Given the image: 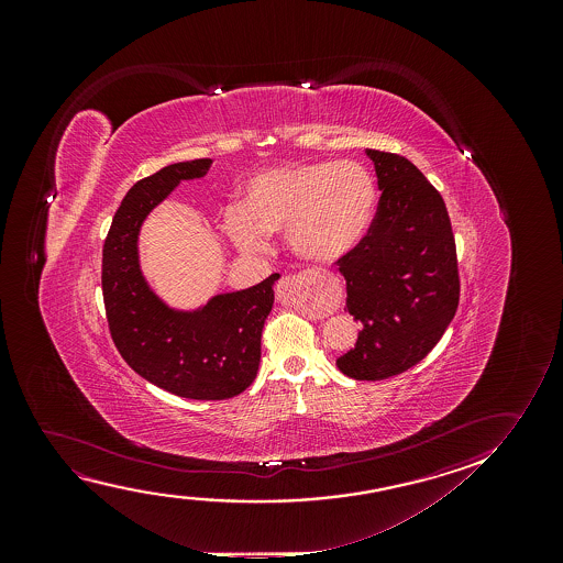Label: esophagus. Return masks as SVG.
I'll return each mask as SVG.
<instances>
[{"label": "esophagus", "mask_w": 563, "mask_h": 563, "mask_svg": "<svg viewBox=\"0 0 563 563\" xmlns=\"http://www.w3.org/2000/svg\"><path fill=\"white\" fill-rule=\"evenodd\" d=\"M317 273H301V275H294V277H285L277 286V298L283 300L286 296V290L292 288L294 292H298L301 288H308L309 285L316 283Z\"/></svg>", "instance_id": "34e87169"}]
</instances>
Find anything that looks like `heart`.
<instances>
[{
	"mask_svg": "<svg viewBox=\"0 0 563 563\" xmlns=\"http://www.w3.org/2000/svg\"><path fill=\"white\" fill-rule=\"evenodd\" d=\"M375 201L377 186L360 163H288L250 178L242 206L224 208L223 227L244 252L286 232L296 254L331 262L362 240Z\"/></svg>",
	"mask_w": 563,
	"mask_h": 563,
	"instance_id": "b5f03b06",
	"label": "heart"
}]
</instances>
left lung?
Wrapping results in <instances>:
<instances>
[{
	"mask_svg": "<svg viewBox=\"0 0 563 563\" xmlns=\"http://www.w3.org/2000/svg\"><path fill=\"white\" fill-rule=\"evenodd\" d=\"M377 170V213L339 257L346 308L362 323L354 350L336 360L355 380L411 369L437 346L460 301L455 240L446 203L413 163L367 150Z\"/></svg>",
	"mask_w": 563,
	"mask_h": 563,
	"instance_id": "obj_1",
	"label": "left lung"
}]
</instances>
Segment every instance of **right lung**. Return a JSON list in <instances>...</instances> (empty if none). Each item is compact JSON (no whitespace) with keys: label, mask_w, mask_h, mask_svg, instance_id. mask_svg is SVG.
Returning a JSON list of instances; mask_svg holds the SVG:
<instances>
[{"label":"right lung","mask_w":563,"mask_h":563,"mask_svg":"<svg viewBox=\"0 0 563 563\" xmlns=\"http://www.w3.org/2000/svg\"><path fill=\"white\" fill-rule=\"evenodd\" d=\"M209 165L211 159L173 163L132 186L101 257L103 303L119 354L140 377L190 400H227L254 383L280 277L273 273L246 290L219 294L196 311L170 309L150 290L140 271V224L180 180L203 177Z\"/></svg>","instance_id":"right-lung-1"}]
</instances>
